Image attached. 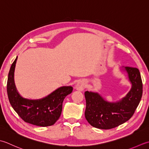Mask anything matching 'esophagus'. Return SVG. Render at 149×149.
<instances>
[{
  "label": "esophagus",
  "instance_id": "obj_1",
  "mask_svg": "<svg viewBox=\"0 0 149 149\" xmlns=\"http://www.w3.org/2000/svg\"><path fill=\"white\" fill-rule=\"evenodd\" d=\"M85 86H86V84L84 81H80L79 82L77 83V86H76V89H77L78 91H83L85 88Z\"/></svg>",
  "mask_w": 149,
  "mask_h": 149
}]
</instances>
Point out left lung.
<instances>
[{
	"mask_svg": "<svg viewBox=\"0 0 149 149\" xmlns=\"http://www.w3.org/2000/svg\"><path fill=\"white\" fill-rule=\"evenodd\" d=\"M131 89L127 95L116 102H107L98 93L86 91L85 117L91 125L100 129H111L128 121L140 102L143 84L139 69L125 67Z\"/></svg>",
	"mask_w": 149,
	"mask_h": 149,
	"instance_id": "8db88e82",
	"label": "left lung"
}]
</instances>
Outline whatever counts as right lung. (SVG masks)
Returning a JSON list of instances; mask_svg holds the SVG:
<instances>
[{"label":"right lung","instance_id":"1","mask_svg":"<svg viewBox=\"0 0 149 149\" xmlns=\"http://www.w3.org/2000/svg\"><path fill=\"white\" fill-rule=\"evenodd\" d=\"M17 57L12 63L8 77L7 93L11 105L25 122L40 127L53 125L61 115L63 100L73 89L71 86H63L42 99L24 98L18 93L14 81Z\"/></svg>","mask_w":149,"mask_h":149}]
</instances>
